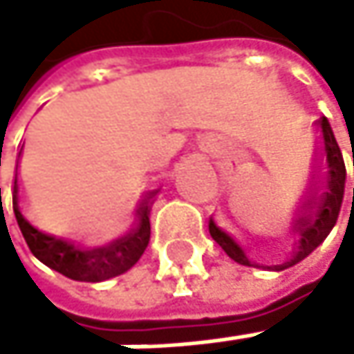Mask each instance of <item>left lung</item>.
<instances>
[{
	"mask_svg": "<svg viewBox=\"0 0 354 354\" xmlns=\"http://www.w3.org/2000/svg\"><path fill=\"white\" fill-rule=\"evenodd\" d=\"M319 131H321V148H319V169L315 180H312V187L301 203L299 216L295 221V234H297V242H295V250L289 261H284L280 266H274L276 272L287 270L295 263H299L301 259L315 250L333 229L339 208H342V197H344V180H346V167H344V159H342V151L335 142V136L331 131V125L325 116H321L317 120ZM353 163H354V151H353ZM354 199V191H353ZM210 236L212 240L231 257L234 261H238L240 266H250L252 261L246 257L244 248L231 238L229 234L221 227L214 225V221L210 218L208 223Z\"/></svg>",
	"mask_w": 354,
	"mask_h": 354,
	"instance_id": "left-lung-1",
	"label": "left lung"
}]
</instances>
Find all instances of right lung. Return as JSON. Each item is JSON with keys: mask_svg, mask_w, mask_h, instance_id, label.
I'll use <instances>...</instances> for the list:
<instances>
[{"mask_svg": "<svg viewBox=\"0 0 354 354\" xmlns=\"http://www.w3.org/2000/svg\"><path fill=\"white\" fill-rule=\"evenodd\" d=\"M153 195L155 193H148L146 199L142 201V206L138 208V223L127 236L97 248H84L70 238L57 236L48 229H39L37 225H33L25 216L21 203V187L17 180L15 191H12V208H15L17 223L21 227V234L29 250L44 266L57 270L59 274L72 280L102 282L127 272L144 254L148 240H151V218L148 216H151Z\"/></svg>", "mask_w": 354, "mask_h": 354, "instance_id": "right-lung-1", "label": "right lung"}]
</instances>
